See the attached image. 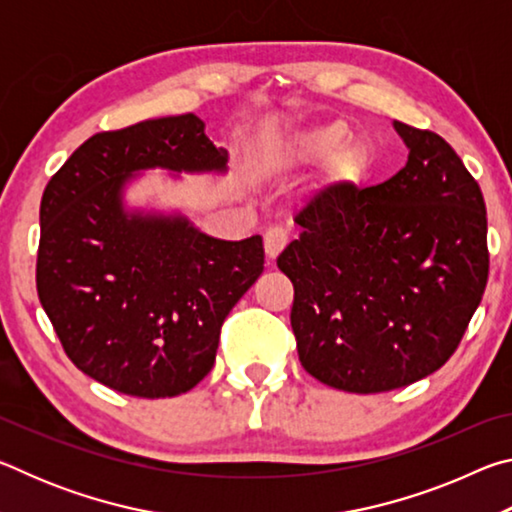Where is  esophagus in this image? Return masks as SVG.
<instances>
[{
	"label": "esophagus",
	"instance_id": "1",
	"mask_svg": "<svg viewBox=\"0 0 512 512\" xmlns=\"http://www.w3.org/2000/svg\"><path fill=\"white\" fill-rule=\"evenodd\" d=\"M287 230L277 228V225H273V228H268L264 232V250H266V257L268 259H275L277 255L282 253L284 246H287Z\"/></svg>",
	"mask_w": 512,
	"mask_h": 512
}]
</instances>
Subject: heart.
Instances as JSON below:
<instances>
[{"instance_id": "obj_1", "label": "heart", "mask_w": 512, "mask_h": 512, "mask_svg": "<svg viewBox=\"0 0 512 512\" xmlns=\"http://www.w3.org/2000/svg\"><path fill=\"white\" fill-rule=\"evenodd\" d=\"M343 137V128L341 126H323V128H314V131L298 135L293 144L289 146V158H298V160H309L316 158V155L325 153L327 149L339 142ZM363 160V151L359 144H341L339 149L334 151L332 158V167L341 173V176H350V173L357 171L361 167Z\"/></svg>"}]
</instances>
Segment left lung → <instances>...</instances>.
<instances>
[{
  "instance_id": "1",
  "label": "left lung",
  "mask_w": 512,
  "mask_h": 512,
  "mask_svg": "<svg viewBox=\"0 0 512 512\" xmlns=\"http://www.w3.org/2000/svg\"><path fill=\"white\" fill-rule=\"evenodd\" d=\"M393 178L334 183L296 214L277 268L293 282L302 368L348 393H384L443 368L488 282L481 187L443 137L395 121Z\"/></svg>"
}]
</instances>
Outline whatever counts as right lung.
Returning <instances> with one entry per match:
<instances>
[{"label": "right lung", "mask_w": 512, "mask_h": 512, "mask_svg": "<svg viewBox=\"0 0 512 512\" xmlns=\"http://www.w3.org/2000/svg\"><path fill=\"white\" fill-rule=\"evenodd\" d=\"M196 115L92 135L40 203L36 287L60 345L85 375L133 397H173L212 370L221 325L264 271L262 237L223 241L185 216L126 212L142 169L225 171Z\"/></svg>", "instance_id": "add662e5"}]
</instances>
